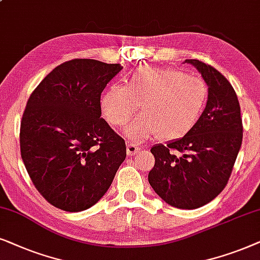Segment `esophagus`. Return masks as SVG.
Wrapping results in <instances>:
<instances>
[{
    "label": "esophagus",
    "mask_w": 260,
    "mask_h": 260,
    "mask_svg": "<svg viewBox=\"0 0 260 260\" xmlns=\"http://www.w3.org/2000/svg\"><path fill=\"white\" fill-rule=\"evenodd\" d=\"M143 150V146L140 144L134 143V141H128L127 143V153L128 154H137Z\"/></svg>",
    "instance_id": "obj_1"
}]
</instances>
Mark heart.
I'll use <instances>...</instances> for the list:
<instances>
[{"mask_svg":"<svg viewBox=\"0 0 260 260\" xmlns=\"http://www.w3.org/2000/svg\"><path fill=\"white\" fill-rule=\"evenodd\" d=\"M208 86L202 78L172 68H141L126 86L113 84L103 92L101 113L114 128L123 126L140 108L124 133L133 140L158 136L170 141L186 136L202 115Z\"/></svg>","mask_w":260,"mask_h":260,"instance_id":"obj_1","label":"heart"}]
</instances>
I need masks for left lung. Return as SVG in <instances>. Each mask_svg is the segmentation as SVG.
<instances>
[{
	"mask_svg": "<svg viewBox=\"0 0 260 260\" xmlns=\"http://www.w3.org/2000/svg\"><path fill=\"white\" fill-rule=\"evenodd\" d=\"M195 67L208 85L202 115L181 139L151 148L155 162L148 183L168 205L196 209L227 185L243 141L240 105L233 86L216 69L197 59Z\"/></svg>",
	"mask_w": 260,
	"mask_h": 260,
	"instance_id": "left-lung-1",
	"label": "left lung"
}]
</instances>
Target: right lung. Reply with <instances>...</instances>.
<instances>
[{
  "mask_svg": "<svg viewBox=\"0 0 260 260\" xmlns=\"http://www.w3.org/2000/svg\"><path fill=\"white\" fill-rule=\"evenodd\" d=\"M120 64L72 59L30 94L20 150L41 196L65 212H82L107 192L126 159V144L101 117V94Z\"/></svg>",
  "mask_w": 260,
  "mask_h": 260,
  "instance_id": "add662e5",
  "label": "right lung"
}]
</instances>
